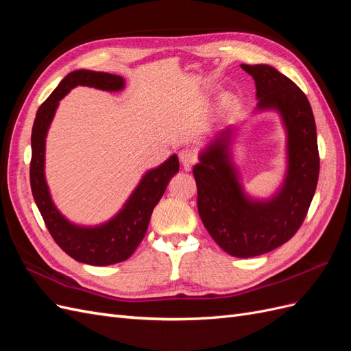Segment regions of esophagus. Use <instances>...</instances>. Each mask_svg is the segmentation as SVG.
<instances>
[{
	"label": "esophagus",
	"mask_w": 351,
	"mask_h": 351,
	"mask_svg": "<svg viewBox=\"0 0 351 351\" xmlns=\"http://www.w3.org/2000/svg\"><path fill=\"white\" fill-rule=\"evenodd\" d=\"M178 156H180V161H182V164L186 168L192 167V165H195L197 162V154L195 151H192V149H183L182 152L178 154Z\"/></svg>",
	"instance_id": "obj_1"
}]
</instances>
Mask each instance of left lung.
<instances>
[{"mask_svg": "<svg viewBox=\"0 0 351 351\" xmlns=\"http://www.w3.org/2000/svg\"><path fill=\"white\" fill-rule=\"evenodd\" d=\"M256 84L258 110H277L287 129L289 169L280 193L268 202L244 196L230 161L231 127L200 155L193 174L197 210L218 246L237 258L268 253L300 228L319 177L315 117L303 90L271 66L241 64Z\"/></svg>", "mask_w": 351, "mask_h": 351, "instance_id": "left-lung-1", "label": "left lung"}]
</instances>
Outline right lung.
Masks as SVG:
<instances>
[{"label":"right lung","mask_w":351,"mask_h":351,"mask_svg":"<svg viewBox=\"0 0 351 351\" xmlns=\"http://www.w3.org/2000/svg\"><path fill=\"white\" fill-rule=\"evenodd\" d=\"M79 84L111 92L123 89L124 79L110 73L76 70L61 80L39 107L32 129L30 187L49 234L58 246L77 262L105 267L129 259L139 246L149 226L154 208L162 197L169 178L178 171V158L177 155L169 156L162 165L147 171L124 208L108 222L98 227L71 224L52 204L44 176V161L45 137L58 101Z\"/></svg>","instance_id":"1"}]
</instances>
